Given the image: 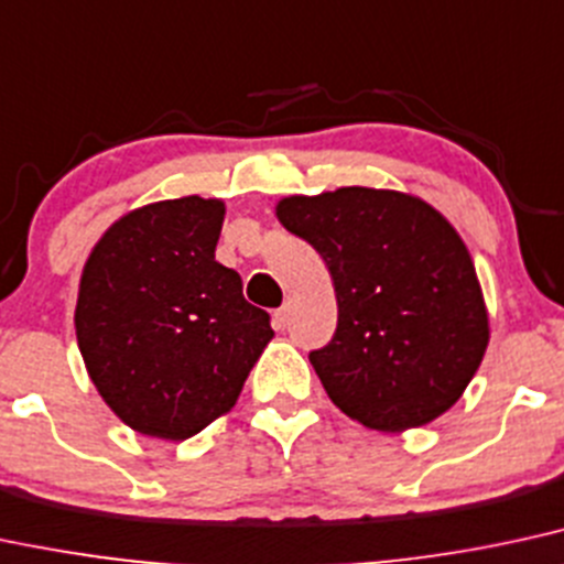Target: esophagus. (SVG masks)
<instances>
[{
  "label": "esophagus",
  "instance_id": "34e87169",
  "mask_svg": "<svg viewBox=\"0 0 564 564\" xmlns=\"http://www.w3.org/2000/svg\"><path fill=\"white\" fill-rule=\"evenodd\" d=\"M289 317H291V304L286 302V304H281V307L275 310V315H273V323H275V328L278 330H283L289 325Z\"/></svg>",
  "mask_w": 564,
  "mask_h": 564
}]
</instances>
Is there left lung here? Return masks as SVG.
<instances>
[{
	"instance_id": "1",
	"label": "left lung",
	"mask_w": 564,
	"mask_h": 564,
	"mask_svg": "<svg viewBox=\"0 0 564 564\" xmlns=\"http://www.w3.org/2000/svg\"><path fill=\"white\" fill-rule=\"evenodd\" d=\"M334 278L338 325L310 362L344 415L402 433L463 397L488 347L465 241L438 209L391 188L344 186L275 205Z\"/></svg>"
}]
</instances>
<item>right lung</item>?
Wrapping results in <instances>:
<instances>
[{
  "label": "right lung",
  "instance_id": "1",
  "mask_svg": "<svg viewBox=\"0 0 564 564\" xmlns=\"http://www.w3.org/2000/svg\"><path fill=\"white\" fill-rule=\"evenodd\" d=\"M226 205L181 196L115 220L80 273L88 378L128 429L183 441L236 404L273 338L270 315L215 260Z\"/></svg>",
  "mask_w": 564,
  "mask_h": 564
}]
</instances>
